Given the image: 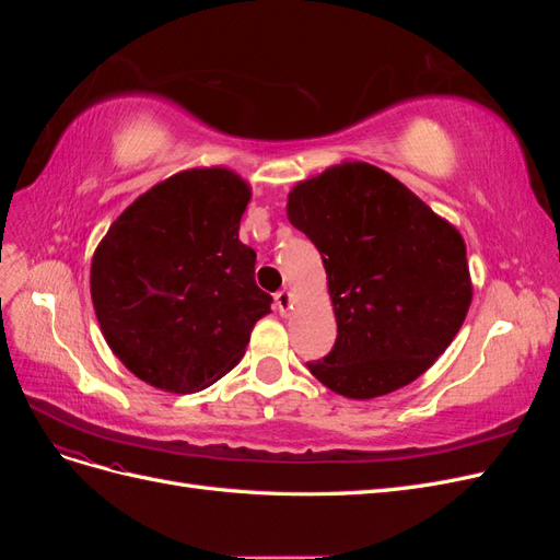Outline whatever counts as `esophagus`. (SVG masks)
I'll return each instance as SVG.
<instances>
[{"label":"esophagus","instance_id":"1","mask_svg":"<svg viewBox=\"0 0 560 560\" xmlns=\"http://www.w3.org/2000/svg\"><path fill=\"white\" fill-rule=\"evenodd\" d=\"M276 308H278L280 315H287V311L292 308V292L280 290V292L276 294Z\"/></svg>","mask_w":560,"mask_h":560}]
</instances>
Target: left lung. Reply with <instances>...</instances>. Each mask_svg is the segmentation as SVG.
<instances>
[{
    "mask_svg": "<svg viewBox=\"0 0 560 560\" xmlns=\"http://www.w3.org/2000/svg\"><path fill=\"white\" fill-rule=\"evenodd\" d=\"M287 217L317 247L336 313V343L311 374L350 399L409 385L434 364L471 303L463 235L369 163H341L296 184Z\"/></svg>",
    "mask_w": 560,
    "mask_h": 560,
    "instance_id": "1",
    "label": "left lung"
}]
</instances>
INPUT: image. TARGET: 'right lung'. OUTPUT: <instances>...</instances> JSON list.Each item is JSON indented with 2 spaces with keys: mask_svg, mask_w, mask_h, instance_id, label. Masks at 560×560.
<instances>
[{
  "mask_svg": "<svg viewBox=\"0 0 560 560\" xmlns=\"http://www.w3.org/2000/svg\"><path fill=\"white\" fill-rule=\"evenodd\" d=\"M249 186L194 167L151 186L109 226L91 264L93 308L112 352L165 393L189 395L241 362L273 296L238 241Z\"/></svg>",
  "mask_w": 560,
  "mask_h": 560,
  "instance_id": "add662e5",
  "label": "right lung"
}]
</instances>
